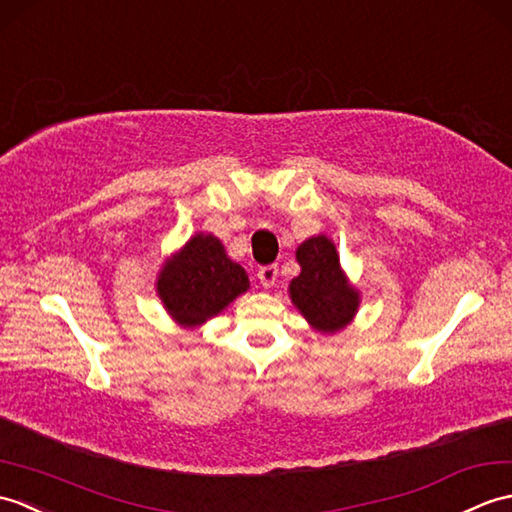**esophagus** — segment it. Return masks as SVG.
Returning a JSON list of instances; mask_svg holds the SVG:
<instances>
[{"instance_id": "esophagus-1", "label": "esophagus", "mask_w": 512, "mask_h": 512, "mask_svg": "<svg viewBox=\"0 0 512 512\" xmlns=\"http://www.w3.org/2000/svg\"><path fill=\"white\" fill-rule=\"evenodd\" d=\"M258 280L260 285H263L265 289L274 287V282L278 280V265H265L258 269Z\"/></svg>"}]
</instances>
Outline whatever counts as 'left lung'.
<instances>
[{
	"mask_svg": "<svg viewBox=\"0 0 512 512\" xmlns=\"http://www.w3.org/2000/svg\"><path fill=\"white\" fill-rule=\"evenodd\" d=\"M300 276L291 280V300L317 331L335 333L357 311L359 293L346 285L335 245L326 236L304 241L298 252Z\"/></svg>",
	"mask_w": 512,
	"mask_h": 512,
	"instance_id": "8db88e82",
	"label": "left lung"
}]
</instances>
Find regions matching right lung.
<instances>
[{
  "mask_svg": "<svg viewBox=\"0 0 512 512\" xmlns=\"http://www.w3.org/2000/svg\"><path fill=\"white\" fill-rule=\"evenodd\" d=\"M245 269L225 256L219 238L197 234L166 263L157 291L168 313L181 324H201L247 291Z\"/></svg>",
  "mask_w": 512,
  "mask_h": 512,
  "instance_id": "1",
  "label": "right lung"
}]
</instances>
